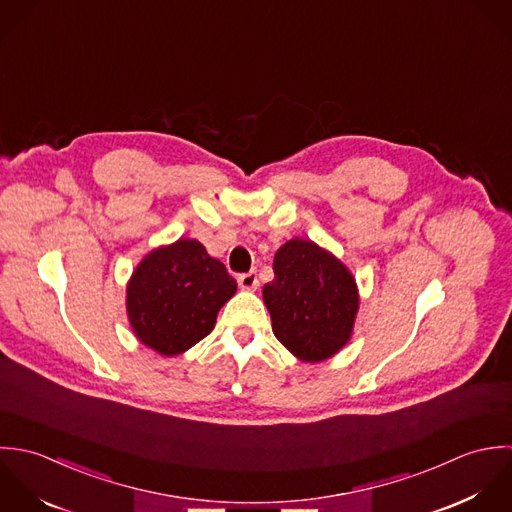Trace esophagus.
Segmentation results:
<instances>
[{
    "instance_id": "esophagus-1",
    "label": "esophagus",
    "mask_w": 512,
    "mask_h": 512,
    "mask_svg": "<svg viewBox=\"0 0 512 512\" xmlns=\"http://www.w3.org/2000/svg\"><path fill=\"white\" fill-rule=\"evenodd\" d=\"M237 283H239L241 289L253 291V289H257L259 279H257V273H255V271H249V273H241V275L237 277Z\"/></svg>"
}]
</instances>
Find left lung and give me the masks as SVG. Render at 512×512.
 Wrapping results in <instances>:
<instances>
[{
	"label": "left lung",
	"instance_id": "8db88e82",
	"mask_svg": "<svg viewBox=\"0 0 512 512\" xmlns=\"http://www.w3.org/2000/svg\"><path fill=\"white\" fill-rule=\"evenodd\" d=\"M273 271L263 301L281 344L305 362L336 354L348 342L358 310L348 269L312 241L297 237L277 251Z\"/></svg>",
	"mask_w": 512,
	"mask_h": 512
}]
</instances>
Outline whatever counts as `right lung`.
Listing matches in <instances>:
<instances>
[{"label": "right lung", "instance_id": "1", "mask_svg": "<svg viewBox=\"0 0 512 512\" xmlns=\"http://www.w3.org/2000/svg\"><path fill=\"white\" fill-rule=\"evenodd\" d=\"M237 283L225 265L196 239H178L152 251L134 271L126 308L136 336L152 350L174 356L205 338Z\"/></svg>", "mask_w": 512, "mask_h": 512}]
</instances>
